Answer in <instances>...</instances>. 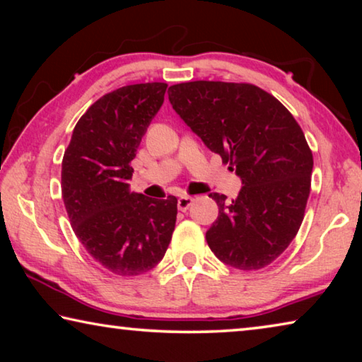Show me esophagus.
Wrapping results in <instances>:
<instances>
[{"label": "esophagus", "instance_id": "esophagus-1", "mask_svg": "<svg viewBox=\"0 0 362 362\" xmlns=\"http://www.w3.org/2000/svg\"><path fill=\"white\" fill-rule=\"evenodd\" d=\"M192 204H193L192 196H180L179 201H177V207H179V211L182 212H185Z\"/></svg>", "mask_w": 362, "mask_h": 362}]
</instances>
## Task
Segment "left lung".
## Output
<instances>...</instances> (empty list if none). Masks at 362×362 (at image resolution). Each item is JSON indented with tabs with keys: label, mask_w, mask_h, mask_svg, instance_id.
Wrapping results in <instances>:
<instances>
[{
	"label": "left lung",
	"mask_w": 362,
	"mask_h": 362,
	"mask_svg": "<svg viewBox=\"0 0 362 362\" xmlns=\"http://www.w3.org/2000/svg\"><path fill=\"white\" fill-rule=\"evenodd\" d=\"M175 113L243 182L238 198L211 193L218 217L206 241L220 262L260 269L284 252L303 222L313 155L276 97L249 83L170 86Z\"/></svg>",
	"instance_id": "8db88e82"
}]
</instances>
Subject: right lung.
Here are the masks:
<instances>
[{
	"instance_id": "obj_1",
	"label": "right lung",
	"mask_w": 362,
	"mask_h": 362,
	"mask_svg": "<svg viewBox=\"0 0 362 362\" xmlns=\"http://www.w3.org/2000/svg\"><path fill=\"white\" fill-rule=\"evenodd\" d=\"M166 83L124 86L88 108L62 159V198L71 228L95 262L119 276L150 272L166 254L177 198L131 193V161L161 108Z\"/></svg>"
}]
</instances>
